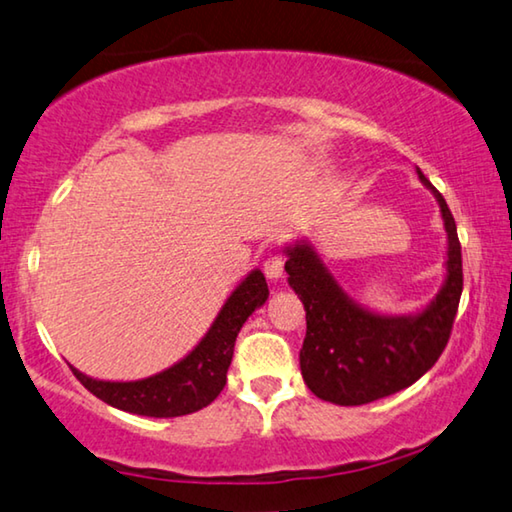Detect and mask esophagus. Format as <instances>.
Returning a JSON list of instances; mask_svg holds the SVG:
<instances>
[{
    "mask_svg": "<svg viewBox=\"0 0 512 512\" xmlns=\"http://www.w3.org/2000/svg\"><path fill=\"white\" fill-rule=\"evenodd\" d=\"M264 273L269 280H280L285 273V257L282 255H269L264 259Z\"/></svg>",
    "mask_w": 512,
    "mask_h": 512,
    "instance_id": "obj_1",
    "label": "esophagus"
}]
</instances>
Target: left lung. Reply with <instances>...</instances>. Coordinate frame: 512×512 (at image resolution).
I'll return each mask as SVG.
<instances>
[{
  "label": "left lung",
  "mask_w": 512,
  "mask_h": 512,
  "mask_svg": "<svg viewBox=\"0 0 512 512\" xmlns=\"http://www.w3.org/2000/svg\"><path fill=\"white\" fill-rule=\"evenodd\" d=\"M417 175L440 205L446 232L444 282L419 312H373L346 294L314 243L296 239L285 248L287 282L303 300L307 319L300 373L323 401L364 405L401 392L433 367L449 342L462 294L458 230L442 193L419 168Z\"/></svg>",
  "instance_id": "left-lung-1"
}]
</instances>
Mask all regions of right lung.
Instances as JSON below:
<instances>
[{
    "instance_id": "1",
    "label": "right lung",
    "mask_w": 512,
    "mask_h": 512,
    "mask_svg": "<svg viewBox=\"0 0 512 512\" xmlns=\"http://www.w3.org/2000/svg\"><path fill=\"white\" fill-rule=\"evenodd\" d=\"M269 300L264 273L255 269L243 278L216 314L205 337L173 367L141 380H100L81 373L70 364L72 373L97 399L111 408L141 417H182L207 408L225 387L234 342L248 316Z\"/></svg>"
}]
</instances>
